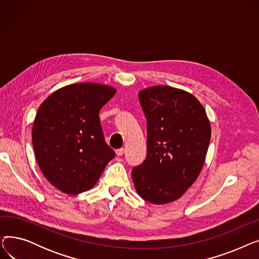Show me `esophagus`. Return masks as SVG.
I'll list each match as a JSON object with an SVG mask.
<instances>
[{"label":"esophagus","instance_id":"esophagus-1","mask_svg":"<svg viewBox=\"0 0 259 259\" xmlns=\"http://www.w3.org/2000/svg\"><path fill=\"white\" fill-rule=\"evenodd\" d=\"M115 153H116V155L117 156H121L122 154L125 153V149L124 148H120V149H117V150L115 151Z\"/></svg>","mask_w":259,"mask_h":259}]
</instances>
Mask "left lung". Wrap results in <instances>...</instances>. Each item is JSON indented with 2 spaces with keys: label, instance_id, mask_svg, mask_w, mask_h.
Wrapping results in <instances>:
<instances>
[{
  "label": "left lung",
  "instance_id": "obj_1",
  "mask_svg": "<svg viewBox=\"0 0 259 259\" xmlns=\"http://www.w3.org/2000/svg\"><path fill=\"white\" fill-rule=\"evenodd\" d=\"M147 119V157L131 174L138 194L165 205L181 198L197 180L211 139L210 120L193 94L159 85L141 90Z\"/></svg>",
  "mask_w": 259,
  "mask_h": 259
}]
</instances>
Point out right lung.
<instances>
[{
  "label": "right lung",
  "mask_w": 259,
  "mask_h": 259,
  "mask_svg": "<svg viewBox=\"0 0 259 259\" xmlns=\"http://www.w3.org/2000/svg\"><path fill=\"white\" fill-rule=\"evenodd\" d=\"M116 89L99 83L64 86L40 104L32 126L37 165L60 191H88L115 153L104 140L100 110Z\"/></svg>",
  "instance_id": "right-lung-1"
}]
</instances>
